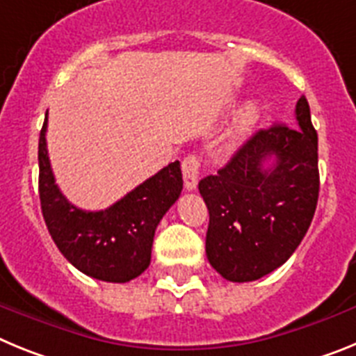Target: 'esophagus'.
<instances>
[{
	"label": "esophagus",
	"mask_w": 356,
	"mask_h": 356,
	"mask_svg": "<svg viewBox=\"0 0 356 356\" xmlns=\"http://www.w3.org/2000/svg\"><path fill=\"white\" fill-rule=\"evenodd\" d=\"M201 169V160L196 155H187L181 162V172H184V184L187 191H194L197 185V175Z\"/></svg>",
	"instance_id": "esophagus-1"
}]
</instances>
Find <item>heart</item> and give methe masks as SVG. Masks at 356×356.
Returning a JSON list of instances; mask_svg holds the SVG:
<instances>
[{"label":"heart","mask_w":356,"mask_h":356,"mask_svg":"<svg viewBox=\"0 0 356 356\" xmlns=\"http://www.w3.org/2000/svg\"><path fill=\"white\" fill-rule=\"evenodd\" d=\"M254 119H257V106H246L238 114L237 121H235V127L232 130V140L241 139L242 135L246 134L251 127H253Z\"/></svg>","instance_id":"1"}]
</instances>
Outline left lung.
<instances>
[{
  "label": "left lung",
  "mask_w": 356,
  "mask_h": 356,
  "mask_svg": "<svg viewBox=\"0 0 356 356\" xmlns=\"http://www.w3.org/2000/svg\"><path fill=\"white\" fill-rule=\"evenodd\" d=\"M296 122L259 130L217 175L200 181L210 216L207 259L229 282H253L284 266L312 222L317 134L305 96L296 103Z\"/></svg>",
  "instance_id": "8db88e82"
}]
</instances>
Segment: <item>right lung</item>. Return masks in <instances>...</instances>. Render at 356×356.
I'll list each match as a JSON object with an SVG mask.
<instances>
[{"mask_svg": "<svg viewBox=\"0 0 356 356\" xmlns=\"http://www.w3.org/2000/svg\"><path fill=\"white\" fill-rule=\"evenodd\" d=\"M48 112L39 137V196L48 232L65 259L90 278L127 284L147 269L160 219L180 197V162H171L114 205L87 212L55 184L46 146Z\"/></svg>", "mask_w": 356, "mask_h": 356, "instance_id": "obj_1", "label": "right lung"}]
</instances>
